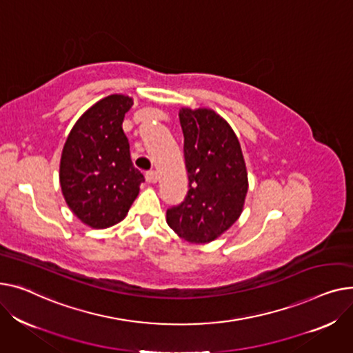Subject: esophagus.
Returning <instances> with one entry per match:
<instances>
[{"label": "esophagus", "instance_id": "obj_1", "mask_svg": "<svg viewBox=\"0 0 353 353\" xmlns=\"http://www.w3.org/2000/svg\"><path fill=\"white\" fill-rule=\"evenodd\" d=\"M145 179H147V181L151 182V183H155V182L158 181V174H157V171H154V170L148 171L147 174H145Z\"/></svg>", "mask_w": 353, "mask_h": 353}]
</instances>
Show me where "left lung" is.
<instances>
[{
	"label": "left lung",
	"instance_id": "8db88e82",
	"mask_svg": "<svg viewBox=\"0 0 353 353\" xmlns=\"http://www.w3.org/2000/svg\"><path fill=\"white\" fill-rule=\"evenodd\" d=\"M179 122L190 190L167 211V223L185 241L206 243L239 218L248 192L246 167L234 130L219 114L181 108Z\"/></svg>",
	"mask_w": 353,
	"mask_h": 353
}]
</instances>
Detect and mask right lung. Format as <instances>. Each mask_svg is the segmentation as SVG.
I'll list each match as a JSON object with an SVG mask.
<instances>
[{"label":"right lung","mask_w":353,"mask_h":353,"mask_svg":"<svg viewBox=\"0 0 353 353\" xmlns=\"http://www.w3.org/2000/svg\"><path fill=\"white\" fill-rule=\"evenodd\" d=\"M132 105V98L122 94L102 98L79 117L62 150V195L75 216L95 230L125 218L145 181L122 130Z\"/></svg>","instance_id":"add662e5"}]
</instances>
